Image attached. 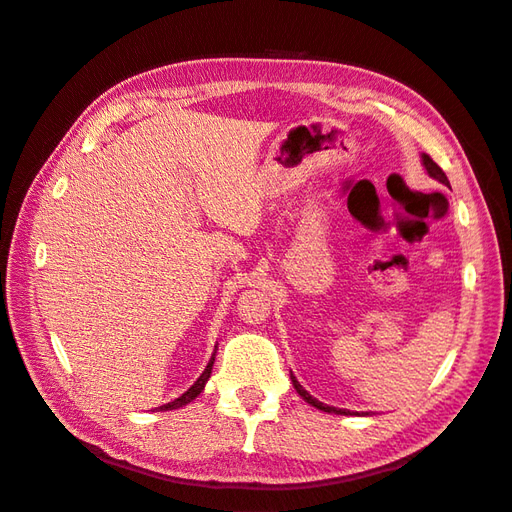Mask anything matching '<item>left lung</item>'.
I'll return each mask as SVG.
<instances>
[{
	"mask_svg": "<svg viewBox=\"0 0 512 512\" xmlns=\"http://www.w3.org/2000/svg\"><path fill=\"white\" fill-rule=\"evenodd\" d=\"M423 164H425V168H427V173L433 177V179H438L440 183H444V185H448V179H446V175H444V170L431 160V156H427V153H423ZM290 380H292V386L294 389H297V393L307 401V404H312L314 408H318V410H322V412H335V414H350V412H346V410H342V408H333V406H327V404H322V401H318L316 397H312L309 395L303 386L297 382V378L292 376V371H290Z\"/></svg>",
	"mask_w": 512,
	"mask_h": 512,
	"instance_id": "obj_1",
	"label": "left lung"
}]
</instances>
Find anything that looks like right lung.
<instances>
[{
	"label": "right lung",
	"instance_id": "right-lung-1",
	"mask_svg": "<svg viewBox=\"0 0 512 512\" xmlns=\"http://www.w3.org/2000/svg\"><path fill=\"white\" fill-rule=\"evenodd\" d=\"M213 361H215V356H211V361H209V365H207V369L203 371V374H200V378L190 386L188 391H185L181 397H177L175 401H168V404H164V406H160V410H175V408H181V406H185V404H190L192 399H196L198 395H200V391L205 389V382L209 380V376H211V369H213Z\"/></svg>",
	"mask_w": 512,
	"mask_h": 512
}]
</instances>
